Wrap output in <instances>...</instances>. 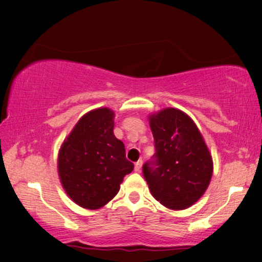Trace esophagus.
I'll return each mask as SVG.
<instances>
[{
  "instance_id": "esophagus-1",
  "label": "esophagus",
  "mask_w": 262,
  "mask_h": 262,
  "mask_svg": "<svg viewBox=\"0 0 262 262\" xmlns=\"http://www.w3.org/2000/svg\"><path fill=\"white\" fill-rule=\"evenodd\" d=\"M142 160H139V161H137V162L135 163V170L136 171H141V168H142Z\"/></svg>"
}]
</instances>
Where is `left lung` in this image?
<instances>
[{
	"instance_id": "left-lung-1",
	"label": "left lung",
	"mask_w": 262,
	"mask_h": 262,
	"mask_svg": "<svg viewBox=\"0 0 262 262\" xmlns=\"http://www.w3.org/2000/svg\"><path fill=\"white\" fill-rule=\"evenodd\" d=\"M155 154L143 164L154 198L170 210L198 202L210 184L212 157L200 131L187 114L164 108L149 117Z\"/></svg>"
}]
</instances>
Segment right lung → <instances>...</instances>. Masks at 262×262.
<instances>
[{
    "label": "right lung",
    "instance_id": "1",
    "mask_svg": "<svg viewBox=\"0 0 262 262\" xmlns=\"http://www.w3.org/2000/svg\"><path fill=\"white\" fill-rule=\"evenodd\" d=\"M113 127L112 110H93L77 121L60 146V182L70 199L84 209L106 205L119 192L125 175L134 170Z\"/></svg>",
    "mask_w": 262,
    "mask_h": 262
}]
</instances>
